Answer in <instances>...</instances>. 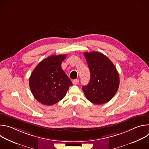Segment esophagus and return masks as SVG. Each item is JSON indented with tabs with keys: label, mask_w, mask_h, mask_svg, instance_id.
<instances>
[{
	"label": "esophagus",
	"mask_w": 149,
	"mask_h": 149,
	"mask_svg": "<svg viewBox=\"0 0 149 149\" xmlns=\"http://www.w3.org/2000/svg\"><path fill=\"white\" fill-rule=\"evenodd\" d=\"M78 82H79V79H74V80L72 81V83H73V84H74V85L78 84Z\"/></svg>",
	"instance_id": "obj_1"
}]
</instances>
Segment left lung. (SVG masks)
<instances>
[{
    "label": "left lung",
    "mask_w": 149,
    "mask_h": 149,
    "mask_svg": "<svg viewBox=\"0 0 149 149\" xmlns=\"http://www.w3.org/2000/svg\"><path fill=\"white\" fill-rule=\"evenodd\" d=\"M84 55L90 71L89 83L82 87L85 95L95 104L109 102L119 87V75L116 68L107 56L100 52H84Z\"/></svg>",
    "instance_id": "obj_1"
}]
</instances>
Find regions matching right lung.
<instances>
[{"label":"right lung","instance_id":"add662e5","mask_svg":"<svg viewBox=\"0 0 149 149\" xmlns=\"http://www.w3.org/2000/svg\"><path fill=\"white\" fill-rule=\"evenodd\" d=\"M67 55H51L40 62L29 78V87L41 104L54 105L61 100L72 83L61 68Z\"/></svg>","mask_w":149,"mask_h":149}]
</instances>
